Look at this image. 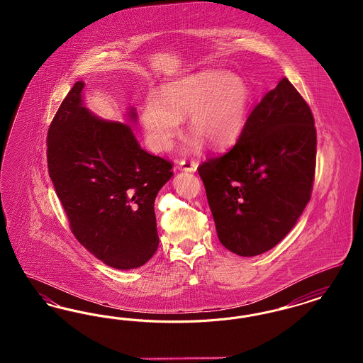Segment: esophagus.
<instances>
[{"instance_id":"esophagus-1","label":"esophagus","mask_w":363,"mask_h":363,"mask_svg":"<svg viewBox=\"0 0 363 363\" xmlns=\"http://www.w3.org/2000/svg\"><path fill=\"white\" fill-rule=\"evenodd\" d=\"M178 166H179L181 170L190 172V173H194L197 170V163L194 160H191V159H182V160H179Z\"/></svg>"}]
</instances>
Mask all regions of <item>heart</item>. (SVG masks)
Listing matches in <instances>:
<instances>
[{
  "mask_svg": "<svg viewBox=\"0 0 363 363\" xmlns=\"http://www.w3.org/2000/svg\"><path fill=\"white\" fill-rule=\"evenodd\" d=\"M250 89L240 74L206 70L151 92L141 107V123L147 143L155 151L172 147L182 114L189 116L193 133L186 147L199 148L206 138L212 147L233 144L243 130Z\"/></svg>",
  "mask_w": 363,
  "mask_h": 363,
  "instance_id": "b5f03b06",
  "label": "heart"
}]
</instances>
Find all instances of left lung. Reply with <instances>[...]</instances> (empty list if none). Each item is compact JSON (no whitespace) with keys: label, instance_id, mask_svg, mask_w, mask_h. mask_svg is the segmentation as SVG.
Returning a JSON list of instances; mask_svg holds the SVG:
<instances>
[{"label":"left lung","instance_id":"8db88e82","mask_svg":"<svg viewBox=\"0 0 363 363\" xmlns=\"http://www.w3.org/2000/svg\"><path fill=\"white\" fill-rule=\"evenodd\" d=\"M315 148L311 107L283 77L252 110L235 145L197 169L225 249L257 256L290 233L311 200Z\"/></svg>","mask_w":363,"mask_h":363}]
</instances>
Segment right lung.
<instances>
[{
    "instance_id": "add662e5",
    "label": "right lung",
    "mask_w": 363,
    "mask_h": 363,
    "mask_svg": "<svg viewBox=\"0 0 363 363\" xmlns=\"http://www.w3.org/2000/svg\"><path fill=\"white\" fill-rule=\"evenodd\" d=\"M83 88L74 83L49 126V175L76 240L108 267L138 268L157 249L154 204L173 164L144 151L129 125L91 114Z\"/></svg>"
}]
</instances>
